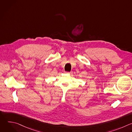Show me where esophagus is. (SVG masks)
<instances>
[{
    "label": "esophagus",
    "instance_id": "1",
    "mask_svg": "<svg viewBox=\"0 0 132 132\" xmlns=\"http://www.w3.org/2000/svg\"><path fill=\"white\" fill-rule=\"evenodd\" d=\"M64 73H72V72L71 71V72H68V71H64Z\"/></svg>",
    "mask_w": 132,
    "mask_h": 132
}]
</instances>
